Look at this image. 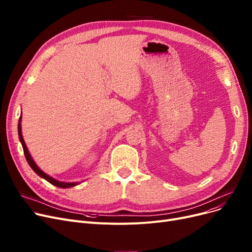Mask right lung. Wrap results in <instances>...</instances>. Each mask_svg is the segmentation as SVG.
I'll list each match as a JSON object with an SVG mask.
<instances>
[{
    "mask_svg": "<svg viewBox=\"0 0 252 252\" xmlns=\"http://www.w3.org/2000/svg\"><path fill=\"white\" fill-rule=\"evenodd\" d=\"M20 123H21V116L19 117V124H18V136H19V140H20L21 145H22V148H23V152H24V155H25L26 160H28V162H29L30 166L33 169L34 173H35L37 176H39L41 178L45 179L46 181H48L50 184L54 185V186H57V187H59V188H70V187L76 186V185L78 184V183H76V182H75V183H65V182L57 181L56 179H53V178H52V177H50L49 175L45 174L44 171H43L41 168H39V167L35 164V162H34V161H33V159H32V157L31 156V154H30V152H29L28 147H26L25 142H24V140H23L22 133H21V124H20Z\"/></svg>",
    "mask_w": 252,
    "mask_h": 252,
    "instance_id": "add662e5",
    "label": "right lung"
}]
</instances>
